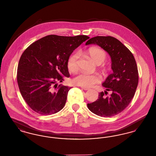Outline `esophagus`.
I'll use <instances>...</instances> for the list:
<instances>
[{
	"label": "esophagus",
	"instance_id": "1",
	"mask_svg": "<svg viewBox=\"0 0 156 156\" xmlns=\"http://www.w3.org/2000/svg\"><path fill=\"white\" fill-rule=\"evenodd\" d=\"M81 88L85 90H89V88H86V87H81Z\"/></svg>",
	"mask_w": 156,
	"mask_h": 156
}]
</instances>
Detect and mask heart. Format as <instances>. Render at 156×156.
<instances>
[{"mask_svg":"<svg viewBox=\"0 0 156 156\" xmlns=\"http://www.w3.org/2000/svg\"><path fill=\"white\" fill-rule=\"evenodd\" d=\"M87 54L97 64L100 65L103 63L106 59V53L102 49L97 47H91L87 51ZM78 54L74 53L71 54L67 60V67L69 71L75 72L78 69ZM101 76L98 74H89L85 73H81L77 75L74 78V82L75 84L83 87H90L93 85L99 82Z\"/></svg>","mask_w":156,"mask_h":156,"instance_id":"obj_1","label":"heart"}]
</instances>
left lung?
<instances>
[{"label": "left lung", "instance_id": "obj_1", "mask_svg": "<svg viewBox=\"0 0 156 156\" xmlns=\"http://www.w3.org/2000/svg\"><path fill=\"white\" fill-rule=\"evenodd\" d=\"M97 44L111 58L113 73L109 75L102 86L106 89L99 93L96 101L87 104L90 111L101 117H111L123 111L133 99L139 81L137 67L133 55L119 40L111 36H97L86 45ZM112 91L110 97L104 94Z\"/></svg>", "mask_w": 156, "mask_h": 156}]
</instances>
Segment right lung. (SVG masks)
<instances>
[{
    "instance_id": "right-lung-1",
    "label": "right lung",
    "mask_w": 156,
    "mask_h": 156,
    "mask_svg": "<svg viewBox=\"0 0 156 156\" xmlns=\"http://www.w3.org/2000/svg\"><path fill=\"white\" fill-rule=\"evenodd\" d=\"M89 38L85 35H49L25 50L19 62L17 80L22 96L32 110L49 115L64 108L72 87L58 85L57 82L69 77L68 57Z\"/></svg>"
}]
</instances>
